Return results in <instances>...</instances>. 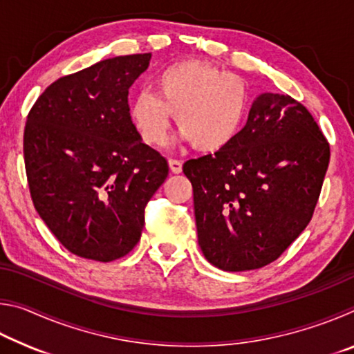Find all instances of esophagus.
<instances>
[{
  "label": "esophagus",
  "instance_id": "34e87169",
  "mask_svg": "<svg viewBox=\"0 0 354 354\" xmlns=\"http://www.w3.org/2000/svg\"><path fill=\"white\" fill-rule=\"evenodd\" d=\"M169 169H170L171 173L178 175V173L183 171V162H181V160H178V159H170L169 160Z\"/></svg>",
  "mask_w": 354,
  "mask_h": 354
}]
</instances>
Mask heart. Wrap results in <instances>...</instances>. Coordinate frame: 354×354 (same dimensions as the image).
<instances>
[{"label":"heart","instance_id":"b5f03b06","mask_svg":"<svg viewBox=\"0 0 354 354\" xmlns=\"http://www.w3.org/2000/svg\"><path fill=\"white\" fill-rule=\"evenodd\" d=\"M153 93L140 92L129 103V120L151 147L169 139L171 113L185 140L201 153L221 151L242 133L250 92L245 81L198 61H181L153 77Z\"/></svg>","mask_w":354,"mask_h":354}]
</instances>
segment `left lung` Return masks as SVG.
Instances as JSON below:
<instances>
[{"mask_svg":"<svg viewBox=\"0 0 354 354\" xmlns=\"http://www.w3.org/2000/svg\"><path fill=\"white\" fill-rule=\"evenodd\" d=\"M329 164L319 124L289 95L261 93L230 147L183 165L198 245L220 270H256L313 218Z\"/></svg>","mask_w":354,"mask_h":354,"instance_id":"1","label":"left lung"}]
</instances>
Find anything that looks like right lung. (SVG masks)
<instances>
[{
    "label": "right lung",
    "mask_w": 354,
    "mask_h": 354,
    "mask_svg": "<svg viewBox=\"0 0 354 354\" xmlns=\"http://www.w3.org/2000/svg\"><path fill=\"white\" fill-rule=\"evenodd\" d=\"M151 55L104 59L59 77L29 112L23 139L31 198L70 253L111 262L139 242L143 209L169 175L129 120V87Z\"/></svg>",
    "instance_id": "add662e5"
}]
</instances>
